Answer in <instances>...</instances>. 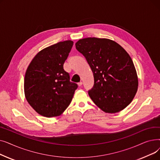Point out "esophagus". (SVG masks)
I'll return each instance as SVG.
<instances>
[{
  "label": "esophagus",
  "mask_w": 160,
  "mask_h": 160,
  "mask_svg": "<svg viewBox=\"0 0 160 160\" xmlns=\"http://www.w3.org/2000/svg\"><path fill=\"white\" fill-rule=\"evenodd\" d=\"M78 86H79V87H81L82 86V82H79L78 83Z\"/></svg>",
  "instance_id": "esophagus-1"
}]
</instances>
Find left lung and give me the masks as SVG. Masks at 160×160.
Here are the masks:
<instances>
[{"label": "left lung", "instance_id": "8db88e82", "mask_svg": "<svg viewBox=\"0 0 160 160\" xmlns=\"http://www.w3.org/2000/svg\"><path fill=\"white\" fill-rule=\"evenodd\" d=\"M75 45L93 73L94 86L88 91L91 100L105 113L124 110L138 88L137 72L130 55L120 45L106 38H83Z\"/></svg>", "mask_w": 160, "mask_h": 160}]
</instances>
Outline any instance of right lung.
Returning a JSON list of instances; mask_svg holds the SVG:
<instances>
[{
    "mask_svg": "<svg viewBox=\"0 0 160 160\" xmlns=\"http://www.w3.org/2000/svg\"><path fill=\"white\" fill-rule=\"evenodd\" d=\"M73 41L67 40L41 50L32 59L24 76L26 99L39 115L46 117L60 115L70 104L77 89L70 82L63 63Z\"/></svg>",
    "mask_w": 160,
    "mask_h": 160,
    "instance_id": "obj_1",
    "label": "right lung"
}]
</instances>
